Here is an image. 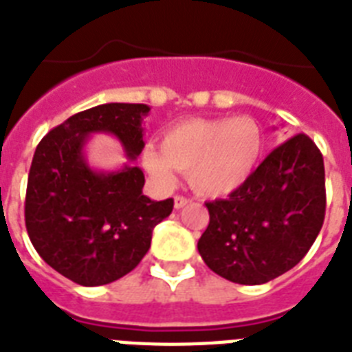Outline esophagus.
I'll return each mask as SVG.
<instances>
[{"label": "esophagus", "instance_id": "esophagus-1", "mask_svg": "<svg viewBox=\"0 0 352 352\" xmlns=\"http://www.w3.org/2000/svg\"><path fill=\"white\" fill-rule=\"evenodd\" d=\"M191 200L190 199H186V197H181V195H177L175 200H173V206H175V209H182L184 206H188Z\"/></svg>", "mask_w": 352, "mask_h": 352}]
</instances>
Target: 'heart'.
I'll return each mask as SVG.
<instances>
[{
  "mask_svg": "<svg viewBox=\"0 0 352 352\" xmlns=\"http://www.w3.org/2000/svg\"><path fill=\"white\" fill-rule=\"evenodd\" d=\"M261 152V129L252 118H191L164 132L161 148H144L143 166L164 188L175 184L177 170L188 173L197 193L217 199L249 181Z\"/></svg>",
  "mask_w": 352,
  "mask_h": 352,
  "instance_id": "b5f03b06",
  "label": "heart"
}]
</instances>
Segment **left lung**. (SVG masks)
Returning a JSON list of instances; mask_svg holds the SVG:
<instances>
[{"instance_id":"8db88e82","label":"left lung","mask_w":352,"mask_h":352,"mask_svg":"<svg viewBox=\"0 0 352 352\" xmlns=\"http://www.w3.org/2000/svg\"><path fill=\"white\" fill-rule=\"evenodd\" d=\"M209 226L199 252L214 274L238 285H263L308 254L326 217L320 150L297 134L268 153L227 199L206 202Z\"/></svg>"}]
</instances>
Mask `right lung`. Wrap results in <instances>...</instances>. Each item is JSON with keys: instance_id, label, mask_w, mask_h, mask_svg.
<instances>
[{"instance_id": "obj_1", "label": "right lung", "mask_w": 352, "mask_h": 352, "mask_svg": "<svg viewBox=\"0 0 352 352\" xmlns=\"http://www.w3.org/2000/svg\"><path fill=\"white\" fill-rule=\"evenodd\" d=\"M144 103H103L76 112L37 144L28 173L25 223L32 245L53 270L82 286H102L134 270L148 252L153 227L173 199L143 195L141 168L94 171L85 162L87 135H116L131 161L144 146Z\"/></svg>"}]
</instances>
